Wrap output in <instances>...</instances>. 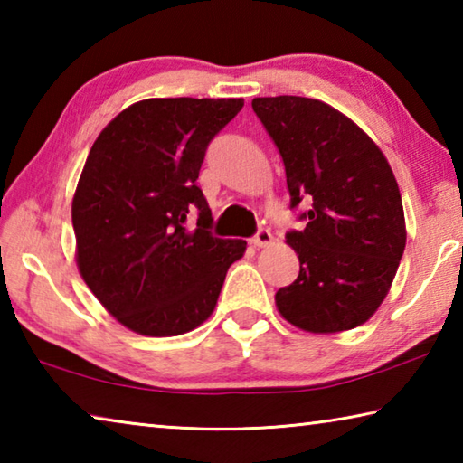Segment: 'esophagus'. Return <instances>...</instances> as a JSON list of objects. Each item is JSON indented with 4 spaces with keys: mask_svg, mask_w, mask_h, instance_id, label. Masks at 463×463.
<instances>
[{
    "mask_svg": "<svg viewBox=\"0 0 463 463\" xmlns=\"http://www.w3.org/2000/svg\"><path fill=\"white\" fill-rule=\"evenodd\" d=\"M273 242L271 232L268 229H260V232L255 234L253 239H250V245L257 247V249H263V247H269Z\"/></svg>",
    "mask_w": 463,
    "mask_h": 463,
    "instance_id": "esophagus-1",
    "label": "esophagus"
}]
</instances>
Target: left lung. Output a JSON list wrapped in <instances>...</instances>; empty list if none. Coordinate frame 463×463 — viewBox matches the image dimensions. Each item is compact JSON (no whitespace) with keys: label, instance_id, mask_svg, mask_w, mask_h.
Returning a JSON list of instances; mask_svg holds the SVG:
<instances>
[{"label":"left lung","instance_id":"1","mask_svg":"<svg viewBox=\"0 0 463 463\" xmlns=\"http://www.w3.org/2000/svg\"><path fill=\"white\" fill-rule=\"evenodd\" d=\"M284 159L292 208L307 229L286 234L300 273L276 307L296 328L331 335L367 323L390 292L406 245L401 190L380 146L339 109L300 96L255 98Z\"/></svg>","mask_w":463,"mask_h":463}]
</instances>
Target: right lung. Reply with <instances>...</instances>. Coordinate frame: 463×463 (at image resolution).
Listing matches in <instances>:
<instances>
[{
  "mask_svg": "<svg viewBox=\"0 0 463 463\" xmlns=\"http://www.w3.org/2000/svg\"><path fill=\"white\" fill-rule=\"evenodd\" d=\"M245 99L151 98L99 132L73 195L77 269L101 307L145 336L194 331L214 312L247 242L210 234L195 179ZM199 214L195 230L186 218Z\"/></svg>",
  "mask_w": 463,
  "mask_h": 463,
  "instance_id": "obj_1",
  "label": "right lung"
}]
</instances>
